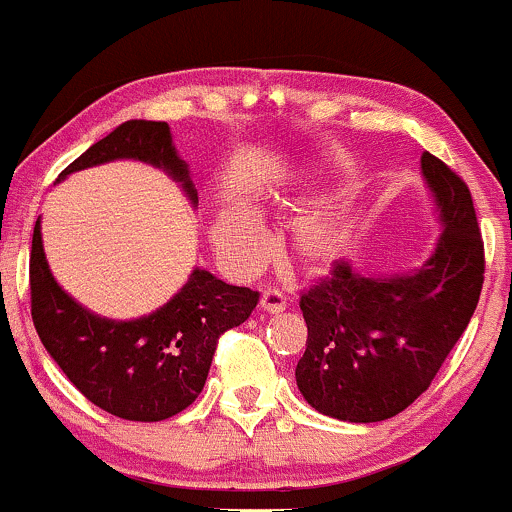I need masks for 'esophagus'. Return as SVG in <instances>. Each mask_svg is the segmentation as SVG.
Masks as SVG:
<instances>
[{"label": "esophagus", "instance_id": "obj_1", "mask_svg": "<svg viewBox=\"0 0 512 512\" xmlns=\"http://www.w3.org/2000/svg\"><path fill=\"white\" fill-rule=\"evenodd\" d=\"M285 297L280 295L278 290H266L261 295V302H258V307L263 309V312H268V314H278V312H283L285 309Z\"/></svg>", "mask_w": 512, "mask_h": 512}]
</instances>
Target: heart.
Wrapping results in <instances>:
<instances>
[{
  "mask_svg": "<svg viewBox=\"0 0 512 512\" xmlns=\"http://www.w3.org/2000/svg\"><path fill=\"white\" fill-rule=\"evenodd\" d=\"M350 229L338 217H309L295 229L292 258L309 273H321L343 254ZM215 246L232 271L246 273L261 261L263 234L249 215L229 210L215 225Z\"/></svg>",
  "mask_w": 512,
  "mask_h": 512,
  "instance_id": "heart-1",
  "label": "heart"
}]
</instances>
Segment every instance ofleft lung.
I'll return each instance as SVG.
<instances>
[{
	"instance_id": "1",
	"label": "left lung",
	"mask_w": 512,
	"mask_h": 512,
	"mask_svg": "<svg viewBox=\"0 0 512 512\" xmlns=\"http://www.w3.org/2000/svg\"><path fill=\"white\" fill-rule=\"evenodd\" d=\"M421 169L445 232L416 273L370 278L346 261L300 292L307 350L297 387L324 416L387 421L411 406L455 348L484 285L481 239L469 186L435 154Z\"/></svg>"
}]
</instances>
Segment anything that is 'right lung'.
Segmentation results:
<instances>
[{
	"label": "right lung",
	"mask_w": 512,
	"mask_h": 512,
	"mask_svg": "<svg viewBox=\"0 0 512 512\" xmlns=\"http://www.w3.org/2000/svg\"><path fill=\"white\" fill-rule=\"evenodd\" d=\"M113 159L159 166L181 181L193 203L198 200L188 166L176 154L169 125L162 120L118 125L74 159L60 179ZM28 283L33 326L67 380L99 409L142 423L176 416L198 399L220 336L244 324L258 304V292L251 287L227 285L195 268L179 295L149 317L101 319L55 283L40 241V222L33 227Z\"/></svg>",
	"instance_id": "right-lung-1"
}]
</instances>
